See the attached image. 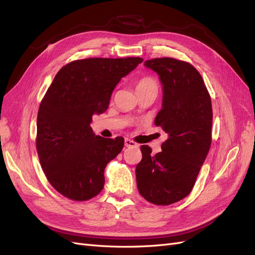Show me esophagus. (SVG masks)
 Here are the masks:
<instances>
[{"label": "esophagus", "mask_w": 255, "mask_h": 255, "mask_svg": "<svg viewBox=\"0 0 255 255\" xmlns=\"http://www.w3.org/2000/svg\"><path fill=\"white\" fill-rule=\"evenodd\" d=\"M125 144L126 146H128V148H135V146H137V143L132 139H128V138H126Z\"/></svg>", "instance_id": "obj_1"}]
</instances>
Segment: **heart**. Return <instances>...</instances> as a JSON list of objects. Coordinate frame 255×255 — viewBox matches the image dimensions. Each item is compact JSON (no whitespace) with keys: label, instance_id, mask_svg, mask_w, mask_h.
<instances>
[{"label":"heart","instance_id":"1","mask_svg":"<svg viewBox=\"0 0 255 255\" xmlns=\"http://www.w3.org/2000/svg\"><path fill=\"white\" fill-rule=\"evenodd\" d=\"M152 88H156L157 89V83L151 76H144V78H141L137 81L136 83V91L140 92L144 91L148 89Z\"/></svg>","mask_w":255,"mask_h":255}]
</instances>
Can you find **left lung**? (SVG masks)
I'll use <instances>...</instances> for the list:
<instances>
[{"label": "left lung", "mask_w": 255, "mask_h": 255, "mask_svg": "<svg viewBox=\"0 0 255 255\" xmlns=\"http://www.w3.org/2000/svg\"><path fill=\"white\" fill-rule=\"evenodd\" d=\"M163 84V105L155 126L167 134L161 151L152 155L141 145L136 166L139 194L155 205H169L187 197L212 143L211 96L201 74L186 61L171 57L145 60Z\"/></svg>", "instance_id": "1"}]
</instances>
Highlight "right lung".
I'll return each instance as SVG.
<instances>
[{
	"mask_svg": "<svg viewBox=\"0 0 255 255\" xmlns=\"http://www.w3.org/2000/svg\"><path fill=\"white\" fill-rule=\"evenodd\" d=\"M140 57L85 58L64 66L45 92L37 116L36 148L49 183L73 201H86L104 186V169L125 138L95 135L92 115L106 112L121 78Z\"/></svg>",
	"mask_w": 255,
	"mask_h": 255,
	"instance_id": "obj_1",
	"label": "right lung"
}]
</instances>
